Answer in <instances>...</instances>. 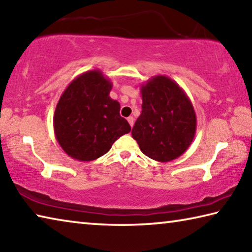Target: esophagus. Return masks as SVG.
<instances>
[{"instance_id":"esophagus-1","label":"esophagus","mask_w":252,"mask_h":252,"mask_svg":"<svg viewBox=\"0 0 252 252\" xmlns=\"http://www.w3.org/2000/svg\"><path fill=\"white\" fill-rule=\"evenodd\" d=\"M127 121H128V123H129V125L133 127L134 126V122H135V118L133 117V116H129L128 118H127Z\"/></svg>"}]
</instances>
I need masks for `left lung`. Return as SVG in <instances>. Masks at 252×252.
<instances>
[{"label":"left lung","mask_w":252,"mask_h":252,"mask_svg":"<svg viewBox=\"0 0 252 252\" xmlns=\"http://www.w3.org/2000/svg\"><path fill=\"white\" fill-rule=\"evenodd\" d=\"M140 93L142 114L131 130L140 151L160 162L182 156L196 134V113L189 97L165 75L148 79Z\"/></svg>","instance_id":"obj_1"}]
</instances>
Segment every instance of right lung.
Listing matches in <instances>:
<instances>
[{
  "label": "right lung",
  "mask_w": 252,
  "mask_h": 252,
  "mask_svg": "<svg viewBox=\"0 0 252 252\" xmlns=\"http://www.w3.org/2000/svg\"><path fill=\"white\" fill-rule=\"evenodd\" d=\"M113 84L98 69L74 78L56 105L54 133L69 157L79 161L105 155L130 126L119 115L121 105L109 97Z\"/></svg>",
  "instance_id": "1"
}]
</instances>
